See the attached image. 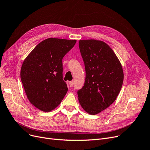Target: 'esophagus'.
Returning <instances> with one entry per match:
<instances>
[{"label":"esophagus","instance_id":"esophagus-1","mask_svg":"<svg viewBox=\"0 0 150 150\" xmlns=\"http://www.w3.org/2000/svg\"><path fill=\"white\" fill-rule=\"evenodd\" d=\"M69 85H70V87H72V86H74V83H73V81H70V82H69Z\"/></svg>","mask_w":150,"mask_h":150}]
</instances>
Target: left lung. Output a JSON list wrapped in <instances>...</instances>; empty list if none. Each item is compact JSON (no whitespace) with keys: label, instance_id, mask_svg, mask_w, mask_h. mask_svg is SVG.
<instances>
[{"label":"left lung","instance_id":"8db88e82","mask_svg":"<svg viewBox=\"0 0 150 150\" xmlns=\"http://www.w3.org/2000/svg\"><path fill=\"white\" fill-rule=\"evenodd\" d=\"M79 48L86 70L83 87L78 91L80 105L89 115L98 114L118 97L124 80L121 64L103 41L81 40Z\"/></svg>","mask_w":150,"mask_h":150}]
</instances>
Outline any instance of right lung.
<instances>
[{
  "label": "right lung",
  "mask_w": 150,
  "mask_h": 150,
  "mask_svg": "<svg viewBox=\"0 0 150 150\" xmlns=\"http://www.w3.org/2000/svg\"><path fill=\"white\" fill-rule=\"evenodd\" d=\"M76 40L49 38L39 43L25 57L21 80L29 102L50 112L61 103L68 88L62 78V58Z\"/></svg>",
  "instance_id": "add662e5"
}]
</instances>
